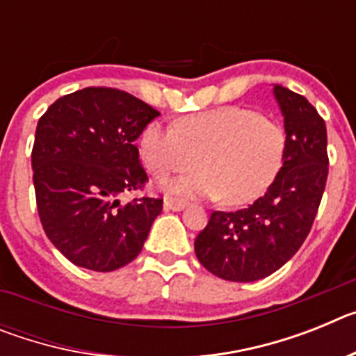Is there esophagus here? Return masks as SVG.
<instances>
[{
  "label": "esophagus",
  "instance_id": "esophagus-1",
  "mask_svg": "<svg viewBox=\"0 0 356 356\" xmlns=\"http://www.w3.org/2000/svg\"><path fill=\"white\" fill-rule=\"evenodd\" d=\"M187 207V201L184 200H175V197H165L163 200V209L165 210H172V212H180Z\"/></svg>",
  "mask_w": 356,
  "mask_h": 356
}]
</instances>
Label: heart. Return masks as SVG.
Masks as SVG:
<instances>
[{
    "mask_svg": "<svg viewBox=\"0 0 356 356\" xmlns=\"http://www.w3.org/2000/svg\"><path fill=\"white\" fill-rule=\"evenodd\" d=\"M140 159L159 178L187 171L165 191L181 197H222L241 205L275 181L287 153V131L278 121L244 106H221L191 114L172 124L149 122L140 134Z\"/></svg>",
    "mask_w": 356,
    "mask_h": 356,
    "instance_id": "b5f03b06",
    "label": "heart"
}]
</instances>
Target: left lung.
Segmentation results:
<instances>
[{"mask_svg":"<svg viewBox=\"0 0 356 356\" xmlns=\"http://www.w3.org/2000/svg\"><path fill=\"white\" fill-rule=\"evenodd\" d=\"M287 153L262 197L235 212H213L194 241L201 266L229 282H257L278 271L312 228L328 178L326 124L307 97L275 85Z\"/></svg>","mask_w":356,"mask_h":356,"instance_id":"1","label":"left lung"}]
</instances>
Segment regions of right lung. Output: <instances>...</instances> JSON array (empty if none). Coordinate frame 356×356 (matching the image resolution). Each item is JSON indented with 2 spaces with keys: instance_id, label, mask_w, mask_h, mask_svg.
I'll list each match as a JSON object with an SVG mask.
<instances>
[{
  "instance_id": "obj_1",
  "label": "right lung",
  "mask_w": 356,
  "mask_h": 356,
  "mask_svg": "<svg viewBox=\"0 0 356 356\" xmlns=\"http://www.w3.org/2000/svg\"><path fill=\"white\" fill-rule=\"evenodd\" d=\"M160 115L124 90L87 87L58 97L39 119L31 149L40 222L74 266L108 273L140 253L162 200L121 203L147 175L135 140Z\"/></svg>"
}]
</instances>
